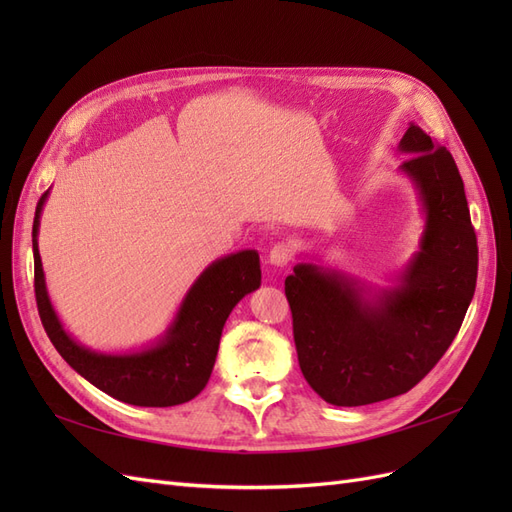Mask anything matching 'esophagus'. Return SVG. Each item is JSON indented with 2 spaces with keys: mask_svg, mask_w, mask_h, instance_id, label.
Wrapping results in <instances>:
<instances>
[{
  "mask_svg": "<svg viewBox=\"0 0 512 512\" xmlns=\"http://www.w3.org/2000/svg\"><path fill=\"white\" fill-rule=\"evenodd\" d=\"M292 256H294V250L290 243H275L269 252V262L275 267H286L292 260Z\"/></svg>",
  "mask_w": 512,
  "mask_h": 512,
  "instance_id": "obj_1",
  "label": "esophagus"
}]
</instances>
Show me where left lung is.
Wrapping results in <instances>:
<instances>
[{"label": "left lung", "instance_id": "1", "mask_svg": "<svg viewBox=\"0 0 512 512\" xmlns=\"http://www.w3.org/2000/svg\"><path fill=\"white\" fill-rule=\"evenodd\" d=\"M399 166L418 194L425 228L391 288L299 262L286 277L292 333L307 384L333 406H367L408 393L433 369L466 316L478 247L451 151L414 123Z\"/></svg>", "mask_w": 512, "mask_h": 512}]
</instances>
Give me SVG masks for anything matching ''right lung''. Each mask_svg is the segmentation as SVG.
Instances as JSON below:
<instances>
[{
  "mask_svg": "<svg viewBox=\"0 0 512 512\" xmlns=\"http://www.w3.org/2000/svg\"><path fill=\"white\" fill-rule=\"evenodd\" d=\"M49 198L42 194L34 218V288L38 314L55 350L87 382L123 404L168 408L194 399L205 389L218 356L222 329L245 294L260 288V258L256 250L228 254L198 275L185 294L173 322L156 344L136 352L106 354L81 346L64 329L46 292L38 252L40 213Z\"/></svg>",
  "mask_w": 512,
  "mask_h": 512,
  "instance_id": "right-lung-1",
  "label": "right lung"
}]
</instances>
